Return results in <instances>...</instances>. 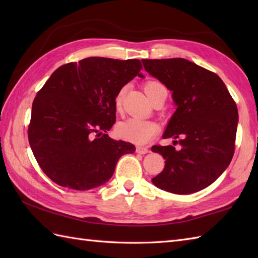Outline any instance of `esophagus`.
Wrapping results in <instances>:
<instances>
[{
  "instance_id": "esophagus-1",
  "label": "esophagus",
  "mask_w": 258,
  "mask_h": 258,
  "mask_svg": "<svg viewBox=\"0 0 258 258\" xmlns=\"http://www.w3.org/2000/svg\"><path fill=\"white\" fill-rule=\"evenodd\" d=\"M149 152H150V150L145 146H138V147H136V153H139V154H146V153H149Z\"/></svg>"
}]
</instances>
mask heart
<instances>
[{
  "instance_id": "b5f03b06",
  "label": "heart",
  "mask_w": 258,
  "mask_h": 258,
  "mask_svg": "<svg viewBox=\"0 0 258 258\" xmlns=\"http://www.w3.org/2000/svg\"><path fill=\"white\" fill-rule=\"evenodd\" d=\"M163 87L164 86L161 83H158V82L150 81L145 84L144 90L151 100H153L156 93L161 89H163ZM125 87L120 89L114 98V106L116 109H118L120 105H122ZM157 131V125L154 122L138 117H132L124 120V122H120L116 125V128H115V132H116V135L118 138L125 141L132 142V143L135 144L147 143V142L154 138Z\"/></svg>"
}]
</instances>
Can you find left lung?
Returning a JSON list of instances; mask_svg holds the SVG:
<instances>
[{"label": "left lung", "mask_w": 258, "mask_h": 258, "mask_svg": "<svg viewBox=\"0 0 258 258\" xmlns=\"http://www.w3.org/2000/svg\"><path fill=\"white\" fill-rule=\"evenodd\" d=\"M144 69L169 91L176 111L164 133L179 144L154 145L165 161L152 178L157 187L174 194H190L221 176L235 152L238 123L236 103L222 79L185 58L142 59ZM175 145V144H174Z\"/></svg>", "instance_id": "obj_1"}]
</instances>
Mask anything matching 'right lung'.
<instances>
[{
  "mask_svg": "<svg viewBox=\"0 0 258 258\" xmlns=\"http://www.w3.org/2000/svg\"><path fill=\"white\" fill-rule=\"evenodd\" d=\"M143 69L140 59L87 57L55 70L32 105L30 146L42 171L63 187L86 190L112 177L135 146L106 134L116 119L114 98Z\"/></svg>",
  "mask_w": 258,
  "mask_h": 258,
  "instance_id": "right-lung-1",
  "label": "right lung"
}]
</instances>
